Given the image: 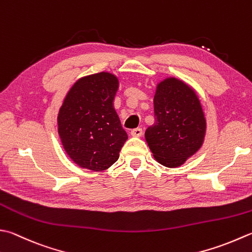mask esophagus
Here are the masks:
<instances>
[{
	"label": "esophagus",
	"mask_w": 252,
	"mask_h": 252,
	"mask_svg": "<svg viewBox=\"0 0 252 252\" xmlns=\"http://www.w3.org/2000/svg\"><path fill=\"white\" fill-rule=\"evenodd\" d=\"M142 133H143V130L141 129V127H136V129H133V130L131 131V135H132V136L139 137V136L142 135Z\"/></svg>",
	"instance_id": "esophagus-1"
}]
</instances>
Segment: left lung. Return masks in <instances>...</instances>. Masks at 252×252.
I'll return each instance as SVG.
<instances>
[{
  "mask_svg": "<svg viewBox=\"0 0 252 252\" xmlns=\"http://www.w3.org/2000/svg\"><path fill=\"white\" fill-rule=\"evenodd\" d=\"M154 117L145 140L159 164L179 167L203 144L204 113L195 92L185 82L168 77L157 85Z\"/></svg>",
  "mask_w": 252,
  "mask_h": 252,
  "instance_id": "8db88e82",
  "label": "left lung"
}]
</instances>
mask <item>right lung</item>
<instances>
[{
	"label": "right lung",
	"instance_id": "right-lung-1",
	"mask_svg": "<svg viewBox=\"0 0 252 252\" xmlns=\"http://www.w3.org/2000/svg\"><path fill=\"white\" fill-rule=\"evenodd\" d=\"M117 76L100 72L78 80L67 93L58 116L63 149L82 168L101 171L119 158L127 140L113 108Z\"/></svg>",
	"mask_w": 252,
	"mask_h": 252
}]
</instances>
